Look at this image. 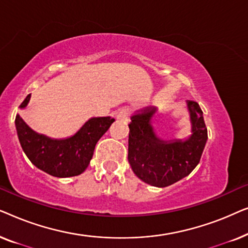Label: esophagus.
I'll list each match as a JSON object with an SVG mask.
<instances>
[{
  "instance_id": "obj_1",
  "label": "esophagus",
  "mask_w": 248,
  "mask_h": 248,
  "mask_svg": "<svg viewBox=\"0 0 248 248\" xmlns=\"http://www.w3.org/2000/svg\"><path fill=\"white\" fill-rule=\"evenodd\" d=\"M130 115H131V109H130V108L124 107V108H121V109L117 111L116 117L118 118V120H121V121H127L128 117H130Z\"/></svg>"
}]
</instances>
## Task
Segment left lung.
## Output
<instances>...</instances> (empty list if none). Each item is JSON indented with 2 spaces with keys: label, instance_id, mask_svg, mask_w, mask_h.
<instances>
[{
  "label": "left lung",
  "instance_id": "1",
  "mask_svg": "<svg viewBox=\"0 0 248 248\" xmlns=\"http://www.w3.org/2000/svg\"><path fill=\"white\" fill-rule=\"evenodd\" d=\"M193 134L188 140L161 141L150 125L155 107L134 115L128 125L127 159L132 170L141 181L157 187H166L192 172L201 159L208 140L203 111L196 101H188Z\"/></svg>",
  "mask_w": 248,
  "mask_h": 248
}]
</instances>
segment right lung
I'll use <instances>...</instances> for the list:
<instances>
[{
	"label": "right lung",
	"instance_id": "obj_1",
	"mask_svg": "<svg viewBox=\"0 0 248 248\" xmlns=\"http://www.w3.org/2000/svg\"><path fill=\"white\" fill-rule=\"evenodd\" d=\"M29 99L30 94L20 107H26ZM114 121L110 117L90 118L73 137L65 140H53L37 134L20 115L16 116V127L20 144L29 160L40 170L62 178L78 176L86 170L96 143Z\"/></svg>",
	"mask_w": 248,
	"mask_h": 248
}]
</instances>
